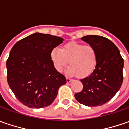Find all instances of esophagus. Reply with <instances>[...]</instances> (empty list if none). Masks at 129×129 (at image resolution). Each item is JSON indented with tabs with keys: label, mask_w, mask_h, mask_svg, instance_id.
<instances>
[{
	"label": "esophagus",
	"mask_w": 129,
	"mask_h": 129,
	"mask_svg": "<svg viewBox=\"0 0 129 129\" xmlns=\"http://www.w3.org/2000/svg\"><path fill=\"white\" fill-rule=\"evenodd\" d=\"M66 81H67V82H70L71 81H72V79H70V78H68V77H67L66 78Z\"/></svg>",
	"instance_id": "obj_1"
}]
</instances>
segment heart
Here are the masks:
<instances>
[{
	"label": "heart",
	"mask_w": 129,
	"mask_h": 129,
	"mask_svg": "<svg viewBox=\"0 0 129 129\" xmlns=\"http://www.w3.org/2000/svg\"><path fill=\"white\" fill-rule=\"evenodd\" d=\"M50 58L54 67L62 72L68 64L69 75L85 78L95 70L98 61L95 49L91 46L84 45L75 42L67 43L62 49L55 47L50 53Z\"/></svg>",
	"instance_id": "b5f03b06"
}]
</instances>
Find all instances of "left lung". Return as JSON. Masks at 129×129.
<instances>
[{"label": "left lung", "mask_w": 129, "mask_h": 129, "mask_svg": "<svg viewBox=\"0 0 129 129\" xmlns=\"http://www.w3.org/2000/svg\"><path fill=\"white\" fill-rule=\"evenodd\" d=\"M81 39L95 49L98 61L91 75L80 80L83 89L75 97L87 106H102L109 101L121 87L123 59L118 47L107 38L87 35Z\"/></svg>", "instance_id": "8db88e82"}]
</instances>
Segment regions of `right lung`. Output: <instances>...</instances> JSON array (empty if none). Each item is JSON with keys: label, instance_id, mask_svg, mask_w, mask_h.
Listing matches in <instances>:
<instances>
[{"label": "right lung", "instance_id": "add662e5", "mask_svg": "<svg viewBox=\"0 0 129 129\" xmlns=\"http://www.w3.org/2000/svg\"><path fill=\"white\" fill-rule=\"evenodd\" d=\"M64 39L34 33L12 47L6 62L7 80L23 105L42 108L51 105L66 78L54 67L50 53Z\"/></svg>", "mask_w": 129, "mask_h": 129}]
</instances>
